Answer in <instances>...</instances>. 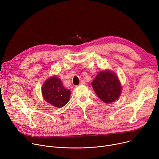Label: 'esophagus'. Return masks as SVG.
<instances>
[{
	"instance_id": "1",
	"label": "esophagus",
	"mask_w": 159,
	"mask_h": 159,
	"mask_svg": "<svg viewBox=\"0 0 159 159\" xmlns=\"http://www.w3.org/2000/svg\"><path fill=\"white\" fill-rule=\"evenodd\" d=\"M86 84V82H85V81L84 80H82L81 81H80V84H79V85H84Z\"/></svg>"
}]
</instances>
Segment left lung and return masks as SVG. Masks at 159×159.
I'll return each instance as SVG.
<instances>
[{
    "label": "left lung",
    "instance_id": "1",
    "mask_svg": "<svg viewBox=\"0 0 159 159\" xmlns=\"http://www.w3.org/2000/svg\"><path fill=\"white\" fill-rule=\"evenodd\" d=\"M91 85L98 98L106 104L116 101L121 95L122 86L119 77L110 70L98 72Z\"/></svg>",
    "mask_w": 159,
    "mask_h": 159
}]
</instances>
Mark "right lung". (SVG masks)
<instances>
[{"label":"right lung","instance_id":"1","mask_svg":"<svg viewBox=\"0 0 159 159\" xmlns=\"http://www.w3.org/2000/svg\"><path fill=\"white\" fill-rule=\"evenodd\" d=\"M41 89L45 101L54 107H62L70 101L71 91L63 86L61 80L57 76L48 79Z\"/></svg>","mask_w":159,"mask_h":159}]
</instances>
